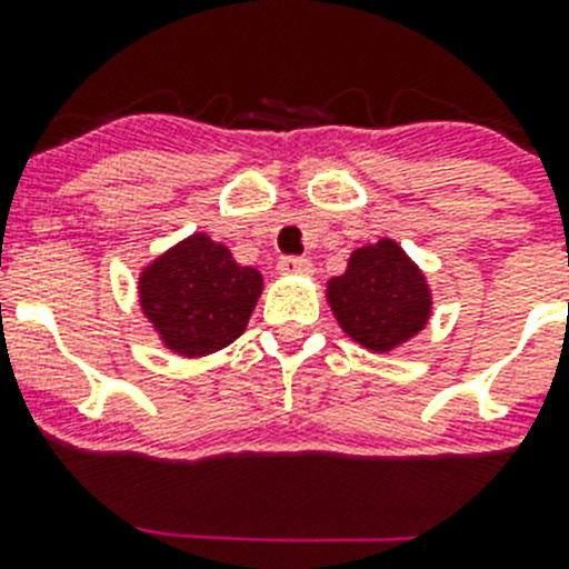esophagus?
<instances>
[{"label":"esophagus","instance_id":"obj_1","mask_svg":"<svg viewBox=\"0 0 569 569\" xmlns=\"http://www.w3.org/2000/svg\"><path fill=\"white\" fill-rule=\"evenodd\" d=\"M313 261L305 256H281L279 259V273H310Z\"/></svg>","mask_w":569,"mask_h":569}]
</instances>
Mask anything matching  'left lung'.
<instances>
[{
	"label": "left lung",
	"instance_id": "obj_1",
	"mask_svg": "<svg viewBox=\"0 0 569 569\" xmlns=\"http://www.w3.org/2000/svg\"><path fill=\"white\" fill-rule=\"evenodd\" d=\"M328 299L345 333L370 350L401 345L430 316L425 276L390 239L356 250L347 273L330 279Z\"/></svg>",
	"mask_w": 569,
	"mask_h": 569
}]
</instances>
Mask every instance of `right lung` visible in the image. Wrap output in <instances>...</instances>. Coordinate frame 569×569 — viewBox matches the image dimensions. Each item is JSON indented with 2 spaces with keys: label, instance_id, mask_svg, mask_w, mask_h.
I'll use <instances>...</instances> for the list:
<instances>
[{
  "label": "right lung",
  "instance_id": "1",
  "mask_svg": "<svg viewBox=\"0 0 569 569\" xmlns=\"http://www.w3.org/2000/svg\"><path fill=\"white\" fill-rule=\"evenodd\" d=\"M261 293V276L236 264L224 244L193 233L142 276V308L182 356H204L239 339Z\"/></svg>",
  "mask_w": 569,
  "mask_h": 569
}]
</instances>
